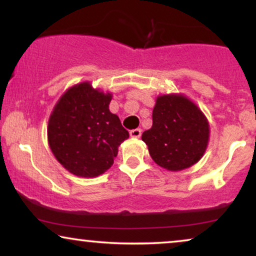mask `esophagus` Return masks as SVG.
I'll use <instances>...</instances> for the list:
<instances>
[{
  "mask_svg": "<svg viewBox=\"0 0 256 256\" xmlns=\"http://www.w3.org/2000/svg\"><path fill=\"white\" fill-rule=\"evenodd\" d=\"M141 134H142V130L138 128L132 129V130L129 132V135H130V138H138L140 136H141Z\"/></svg>",
  "mask_w": 256,
  "mask_h": 256,
  "instance_id": "1",
  "label": "esophagus"
}]
</instances>
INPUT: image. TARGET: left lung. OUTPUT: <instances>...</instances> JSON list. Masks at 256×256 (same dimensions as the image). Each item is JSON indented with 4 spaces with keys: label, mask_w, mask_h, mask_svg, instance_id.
I'll return each mask as SVG.
<instances>
[{
    "label": "left lung",
    "mask_w": 256,
    "mask_h": 256,
    "mask_svg": "<svg viewBox=\"0 0 256 256\" xmlns=\"http://www.w3.org/2000/svg\"><path fill=\"white\" fill-rule=\"evenodd\" d=\"M210 124L204 113L184 94H163L156 99L152 128L142 134L150 156L169 171L188 169L206 152Z\"/></svg>",
    "instance_id": "obj_1"
}]
</instances>
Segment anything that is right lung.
Wrapping results in <instances>:
<instances>
[{
  "instance_id": "add662e5",
  "label": "right lung",
  "mask_w": 256,
  "mask_h": 256,
  "mask_svg": "<svg viewBox=\"0 0 256 256\" xmlns=\"http://www.w3.org/2000/svg\"><path fill=\"white\" fill-rule=\"evenodd\" d=\"M113 94L82 82L66 90L52 110L48 142L68 172L93 178L113 166L118 146L129 138L118 115L110 113Z\"/></svg>"
}]
</instances>
